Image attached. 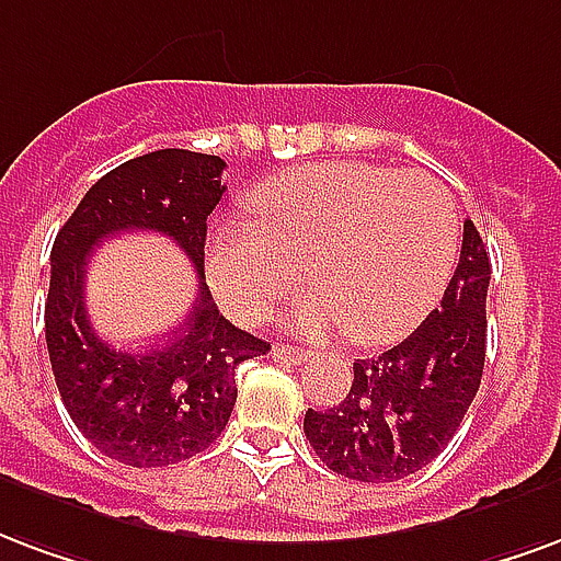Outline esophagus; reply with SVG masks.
Returning <instances> with one entry per match:
<instances>
[{"label":"esophagus","instance_id":"esophagus-1","mask_svg":"<svg viewBox=\"0 0 561 561\" xmlns=\"http://www.w3.org/2000/svg\"><path fill=\"white\" fill-rule=\"evenodd\" d=\"M272 358H275V362H284V365H301V362H308L310 353L308 350H298V346H284V343H277V346H272Z\"/></svg>","mask_w":561,"mask_h":561}]
</instances>
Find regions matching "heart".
Wrapping results in <instances>:
<instances>
[{
    "instance_id": "obj_1",
    "label": "heart",
    "mask_w": 561,
    "mask_h": 561,
    "mask_svg": "<svg viewBox=\"0 0 561 561\" xmlns=\"http://www.w3.org/2000/svg\"><path fill=\"white\" fill-rule=\"evenodd\" d=\"M251 224L208 230L206 268L224 308L260 322L305 277L313 289L293 325L350 331L362 346L407 337L451 280L460 248L457 199L419 170L331 161L298 167L248 199Z\"/></svg>"
}]
</instances>
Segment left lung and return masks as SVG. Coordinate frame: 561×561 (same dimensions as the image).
Here are the masks:
<instances>
[{"label":"left lung","instance_id":"8db88e82","mask_svg":"<svg viewBox=\"0 0 561 561\" xmlns=\"http://www.w3.org/2000/svg\"><path fill=\"white\" fill-rule=\"evenodd\" d=\"M490 256L476 224L443 305L379 358H355L343 403L305 412L313 451L337 476L386 484L443 451L476 400L488 350Z\"/></svg>","mask_w":561,"mask_h":561}]
</instances>
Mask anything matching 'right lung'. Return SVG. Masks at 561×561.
I'll return each instance as SVG.
<instances>
[{"label": "right lung", "instance_id": "add662e5", "mask_svg": "<svg viewBox=\"0 0 561 561\" xmlns=\"http://www.w3.org/2000/svg\"><path fill=\"white\" fill-rule=\"evenodd\" d=\"M218 154L149 151L118 163L85 191L50 253L44 305L47 353L62 403L98 451L137 469L170 466L215 443L236 407V370L268 343L220 317L208 293L206 220L224 196ZM125 229L170 234L197 272L188 320L167 342L122 351L88 322L84 265L101 238Z\"/></svg>", "mask_w": 561, "mask_h": 561}]
</instances>
